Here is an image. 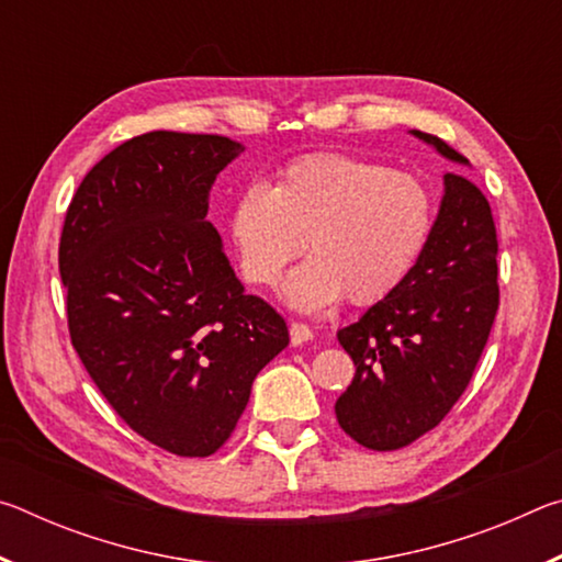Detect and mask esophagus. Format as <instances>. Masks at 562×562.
Listing matches in <instances>:
<instances>
[{
  "mask_svg": "<svg viewBox=\"0 0 562 562\" xmlns=\"http://www.w3.org/2000/svg\"><path fill=\"white\" fill-rule=\"evenodd\" d=\"M312 337V329L307 327V325H302V322H292L290 325V341H292V347H302L304 341H310Z\"/></svg>",
  "mask_w": 562,
  "mask_h": 562,
  "instance_id": "esophagus-1",
  "label": "esophagus"
}]
</instances>
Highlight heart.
<instances>
[{
    "instance_id": "1",
    "label": "heart",
    "mask_w": 562,
    "mask_h": 562,
    "mask_svg": "<svg viewBox=\"0 0 562 562\" xmlns=\"http://www.w3.org/2000/svg\"><path fill=\"white\" fill-rule=\"evenodd\" d=\"M429 186L406 170L345 154L290 160L278 183H247L231 211V240L243 278L280 280L304 245L312 258L280 288L297 312H325L347 294L372 304L392 294L422 258L434 231Z\"/></svg>"
}]
</instances>
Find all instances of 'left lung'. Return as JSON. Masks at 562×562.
I'll return each mask as SVG.
<instances>
[{"label":"left lung","mask_w":562,"mask_h":562,"mask_svg":"<svg viewBox=\"0 0 562 562\" xmlns=\"http://www.w3.org/2000/svg\"><path fill=\"white\" fill-rule=\"evenodd\" d=\"M461 168L469 160L424 131H408ZM498 240L491 205L463 173L443 195L422 258L398 288L337 331L357 374L337 398L341 429L374 451L431 431L459 402L498 310Z\"/></svg>","instance_id":"8db88e82"}]
</instances>
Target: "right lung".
<instances>
[{"label":"right lung","mask_w":562,"mask_h":562,"mask_svg":"<svg viewBox=\"0 0 562 562\" xmlns=\"http://www.w3.org/2000/svg\"><path fill=\"white\" fill-rule=\"evenodd\" d=\"M243 150L207 133H144L89 170L64 221L76 355L133 431L178 456L221 449L255 376L290 345L205 217L217 173Z\"/></svg>","instance_id":"right-lung-1"}]
</instances>
